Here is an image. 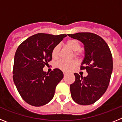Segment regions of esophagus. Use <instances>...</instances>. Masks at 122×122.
I'll return each mask as SVG.
<instances>
[{
    "instance_id": "1",
    "label": "esophagus",
    "mask_w": 122,
    "mask_h": 122,
    "mask_svg": "<svg viewBox=\"0 0 122 122\" xmlns=\"http://www.w3.org/2000/svg\"><path fill=\"white\" fill-rule=\"evenodd\" d=\"M63 74H64V76H65V75H66V74H67V72H66V71H63Z\"/></svg>"
}]
</instances>
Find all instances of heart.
I'll return each mask as SVG.
<instances>
[{"instance_id":"b5f03b06","label":"heart","mask_w":122,"mask_h":122,"mask_svg":"<svg viewBox=\"0 0 122 122\" xmlns=\"http://www.w3.org/2000/svg\"><path fill=\"white\" fill-rule=\"evenodd\" d=\"M66 45L70 49L73 51L75 56H79L81 55V51H79L81 45L79 42L76 39H69L66 41ZM60 51V45H57L54 47L51 52V56L52 59H56L59 57ZM77 62L76 60H72L71 62H65L60 60L57 63V67L63 71H70L73 68L77 65Z\"/></svg>"}]
</instances>
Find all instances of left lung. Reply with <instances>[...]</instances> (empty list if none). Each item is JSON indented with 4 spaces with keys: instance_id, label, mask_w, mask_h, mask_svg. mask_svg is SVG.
Wrapping results in <instances>:
<instances>
[{
    "instance_id": "1",
    "label": "left lung",
    "mask_w": 122,
    "mask_h": 122,
    "mask_svg": "<svg viewBox=\"0 0 122 122\" xmlns=\"http://www.w3.org/2000/svg\"><path fill=\"white\" fill-rule=\"evenodd\" d=\"M84 45L85 57L81 70L87 71L86 77L74 73L76 79L70 85L71 98L81 105L93 104L107 90L113 69L112 56L108 45L98 35L89 32L68 34Z\"/></svg>"
}]
</instances>
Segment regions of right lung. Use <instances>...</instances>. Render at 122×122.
Wrapping results in <instances>:
<instances>
[{"instance_id": "right-lung-1", "label": "right lung", "mask_w": 122, "mask_h": 122, "mask_svg": "<svg viewBox=\"0 0 122 122\" xmlns=\"http://www.w3.org/2000/svg\"><path fill=\"white\" fill-rule=\"evenodd\" d=\"M66 36L37 33L18 46L14 59L13 79L19 93L28 104L41 106L53 98L56 86L63 77V72L56 68L46 73L43 68L52 60L54 47Z\"/></svg>"}]
</instances>
